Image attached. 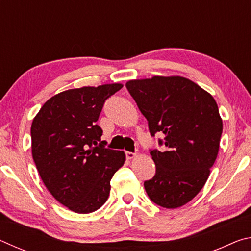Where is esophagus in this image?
<instances>
[{
    "label": "esophagus",
    "instance_id": "obj_1",
    "mask_svg": "<svg viewBox=\"0 0 251 251\" xmlns=\"http://www.w3.org/2000/svg\"><path fill=\"white\" fill-rule=\"evenodd\" d=\"M137 156L135 152H130V151H126V158L127 159H134L135 157Z\"/></svg>",
    "mask_w": 251,
    "mask_h": 251
}]
</instances>
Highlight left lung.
I'll list each match as a JSON object with an SVG mask.
<instances>
[{
  "instance_id": "1",
  "label": "left lung",
  "mask_w": 251,
  "mask_h": 251,
  "mask_svg": "<svg viewBox=\"0 0 251 251\" xmlns=\"http://www.w3.org/2000/svg\"><path fill=\"white\" fill-rule=\"evenodd\" d=\"M126 87L148 121L151 134L165 135L167 150L151 151L156 174L144 182L148 197L169 209L184 206L205 186L217 158L223 133L217 103L181 76L130 79Z\"/></svg>"
}]
</instances>
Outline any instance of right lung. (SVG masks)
Segmentation results:
<instances>
[{"label": "right lung", "instance_id": "1", "mask_svg": "<svg viewBox=\"0 0 251 251\" xmlns=\"http://www.w3.org/2000/svg\"><path fill=\"white\" fill-rule=\"evenodd\" d=\"M123 87L113 83L73 88L50 97L31 126L32 156L49 192L63 206L90 214L104 205L125 152L105 148L96 124L105 100Z\"/></svg>", "mask_w": 251, "mask_h": 251}]
</instances>
